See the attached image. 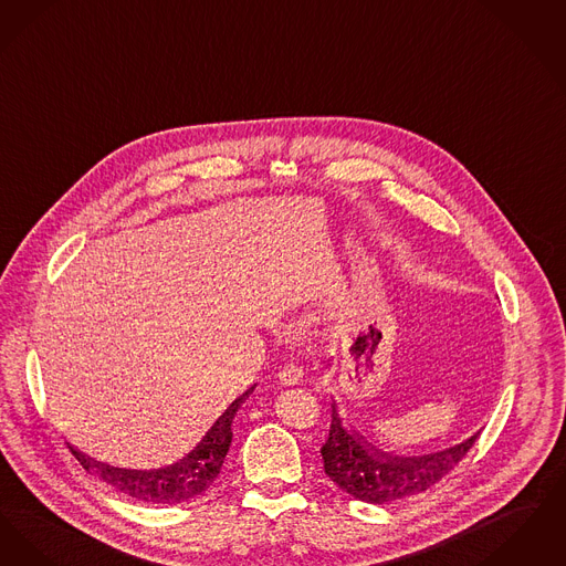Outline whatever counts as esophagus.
I'll list each match as a JSON object with an SVG mask.
<instances>
[{
    "instance_id": "1",
    "label": "esophagus",
    "mask_w": 566,
    "mask_h": 566,
    "mask_svg": "<svg viewBox=\"0 0 566 566\" xmlns=\"http://www.w3.org/2000/svg\"><path fill=\"white\" fill-rule=\"evenodd\" d=\"M302 376H304V369L300 368V366H295V364H290V366H285V368L279 371V380H281V385H285V387L297 385Z\"/></svg>"
}]
</instances>
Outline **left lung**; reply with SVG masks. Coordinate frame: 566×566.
<instances>
[{"instance_id":"1","label":"left lung","mask_w":566,"mask_h":566,"mask_svg":"<svg viewBox=\"0 0 566 566\" xmlns=\"http://www.w3.org/2000/svg\"><path fill=\"white\" fill-rule=\"evenodd\" d=\"M480 431L468 440L420 457H391L378 452L350 431L340 418L338 403L332 401L329 438L321 448L323 469L336 486L366 503H391L427 491L454 469L478 440Z\"/></svg>"}]
</instances>
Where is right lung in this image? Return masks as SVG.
I'll return each mask as SVG.
<instances>
[{
    "instance_id": "1",
    "label": "right lung",
    "mask_w": 566,
    "mask_h": 566,
    "mask_svg": "<svg viewBox=\"0 0 566 566\" xmlns=\"http://www.w3.org/2000/svg\"><path fill=\"white\" fill-rule=\"evenodd\" d=\"M253 389L255 385L249 387L245 394L239 395L188 454H184L179 461L165 468H112L84 457L80 450H75L74 446L70 448L82 468L95 473L116 491L123 492L126 496H133L135 501L151 503V505L184 503L207 491L220 475L223 459L232 442V420L237 417L239 408L245 403L247 397L253 394Z\"/></svg>"
}]
</instances>
